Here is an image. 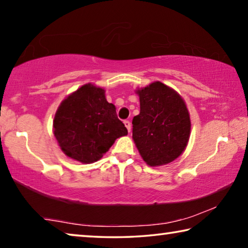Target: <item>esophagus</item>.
Masks as SVG:
<instances>
[{
    "label": "esophagus",
    "mask_w": 248,
    "mask_h": 248,
    "mask_svg": "<svg viewBox=\"0 0 248 248\" xmlns=\"http://www.w3.org/2000/svg\"><path fill=\"white\" fill-rule=\"evenodd\" d=\"M124 125H125V128L128 129V131H129V132L131 131V123H130L129 120H124Z\"/></svg>",
    "instance_id": "1"
}]
</instances>
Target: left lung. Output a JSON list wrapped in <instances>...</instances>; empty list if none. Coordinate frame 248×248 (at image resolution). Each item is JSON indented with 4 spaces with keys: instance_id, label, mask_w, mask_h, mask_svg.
I'll return each instance as SVG.
<instances>
[{
    "instance_id": "8db88e82",
    "label": "left lung",
    "mask_w": 248,
    "mask_h": 248,
    "mask_svg": "<svg viewBox=\"0 0 248 248\" xmlns=\"http://www.w3.org/2000/svg\"><path fill=\"white\" fill-rule=\"evenodd\" d=\"M140 114L132 119V138L150 166L170 163L184 152L190 136V117L183 98L154 82L138 91Z\"/></svg>"
}]
</instances>
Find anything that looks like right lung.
Masks as SVG:
<instances>
[{
  "label": "right lung",
  "instance_id": "add662e5",
  "mask_svg": "<svg viewBox=\"0 0 248 248\" xmlns=\"http://www.w3.org/2000/svg\"><path fill=\"white\" fill-rule=\"evenodd\" d=\"M54 137L63 153L81 163L103 157L117 138L128 130L118 119L105 91L86 84L68 96L59 106L53 120Z\"/></svg>",
  "mask_w": 248,
  "mask_h": 248
}]
</instances>
